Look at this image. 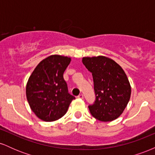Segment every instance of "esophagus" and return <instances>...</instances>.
<instances>
[{
  "instance_id": "1",
  "label": "esophagus",
  "mask_w": 155,
  "mask_h": 155,
  "mask_svg": "<svg viewBox=\"0 0 155 155\" xmlns=\"http://www.w3.org/2000/svg\"><path fill=\"white\" fill-rule=\"evenodd\" d=\"M77 97H78V98H79V99H83L84 98V95H82V94H80V95L77 96Z\"/></svg>"
}]
</instances>
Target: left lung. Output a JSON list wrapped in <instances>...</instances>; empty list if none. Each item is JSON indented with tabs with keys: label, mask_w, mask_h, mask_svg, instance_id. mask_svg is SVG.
<instances>
[{
	"label": "left lung",
	"mask_w": 155,
	"mask_h": 155,
	"mask_svg": "<svg viewBox=\"0 0 155 155\" xmlns=\"http://www.w3.org/2000/svg\"><path fill=\"white\" fill-rule=\"evenodd\" d=\"M82 63L93 79L95 101L88 106L92 116L102 122L116 120L127 106L131 94L123 69L104 56L83 58Z\"/></svg>",
	"instance_id": "left-lung-1"
}]
</instances>
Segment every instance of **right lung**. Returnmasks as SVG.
I'll return each mask as SVG.
<instances>
[{
	"label": "right lung",
	"mask_w": 155,
	"mask_h": 155,
	"mask_svg": "<svg viewBox=\"0 0 155 155\" xmlns=\"http://www.w3.org/2000/svg\"><path fill=\"white\" fill-rule=\"evenodd\" d=\"M70 62L68 57L51 55L39 63L27 83L28 104L35 114L45 122L61 118L75 99L63 79Z\"/></svg>",
	"instance_id": "right-lung-1"
}]
</instances>
